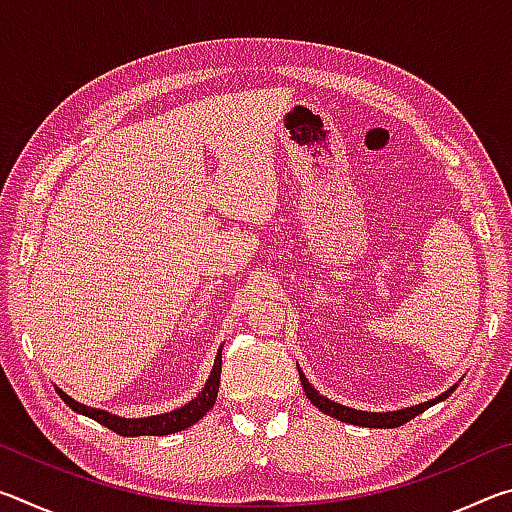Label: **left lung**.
Wrapping results in <instances>:
<instances>
[{
  "label": "left lung",
  "instance_id": "8db88e82",
  "mask_svg": "<svg viewBox=\"0 0 512 512\" xmlns=\"http://www.w3.org/2000/svg\"><path fill=\"white\" fill-rule=\"evenodd\" d=\"M298 372H300V368H298ZM300 381H302V388H305V393H307V397L311 400V404H314L318 411L332 415V418L341 420V422H350V424H357V427H368V429H395V427H400V424L409 422L411 418H415V415H420L422 411H427L429 406H433L436 402L447 400V397L452 395L454 388H456V386H452L443 395H438L436 400H429V402H424V404L411 406V409L388 411V413H368V411H357V409H350V406H343V404H336L332 400H327V397L320 395L316 388L309 384L307 377L302 375V372H300Z\"/></svg>",
  "mask_w": 512,
  "mask_h": 512
}]
</instances>
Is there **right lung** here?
Instances as JSON below:
<instances>
[{
  "label": "right lung",
  "mask_w": 512,
  "mask_h": 512,
  "mask_svg": "<svg viewBox=\"0 0 512 512\" xmlns=\"http://www.w3.org/2000/svg\"><path fill=\"white\" fill-rule=\"evenodd\" d=\"M219 384H221V350L216 354L212 375L207 379V384L198 397H194L192 402L180 406V409L171 411V413H162V415H151V418H117V415L106 413V411H97L90 409V406L79 404L72 397L65 395L60 388H56V393L63 397V402L69 406V409L76 413L88 415V418L97 420L103 427H108L110 431L119 433V436H169V433L183 431L187 427H192L194 422H198L203 415L212 409L216 393H219Z\"/></svg>",
  "instance_id": "obj_1"
}]
</instances>
